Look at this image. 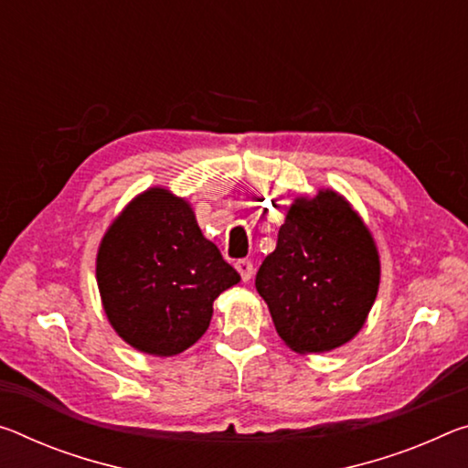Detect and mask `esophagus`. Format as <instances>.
<instances>
[{
    "label": "esophagus",
    "instance_id": "esophagus-1",
    "mask_svg": "<svg viewBox=\"0 0 468 468\" xmlns=\"http://www.w3.org/2000/svg\"><path fill=\"white\" fill-rule=\"evenodd\" d=\"M235 266H237V271H239L243 281H250L251 274H254V264H251V261H248V258H241V261H237Z\"/></svg>",
    "mask_w": 468,
    "mask_h": 468
}]
</instances>
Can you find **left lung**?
<instances>
[{"label": "left lung", "instance_id": "1", "mask_svg": "<svg viewBox=\"0 0 468 468\" xmlns=\"http://www.w3.org/2000/svg\"><path fill=\"white\" fill-rule=\"evenodd\" d=\"M256 289L292 350L329 352L365 324L379 289V254L350 204L318 191L289 207Z\"/></svg>", "mask_w": 468, "mask_h": 468}]
</instances>
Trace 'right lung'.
<instances>
[{
	"mask_svg": "<svg viewBox=\"0 0 468 468\" xmlns=\"http://www.w3.org/2000/svg\"><path fill=\"white\" fill-rule=\"evenodd\" d=\"M241 281L185 199L150 189L103 237L98 285L108 321L141 352L175 356L204 335L212 303Z\"/></svg>",
	"mask_w": 468,
	"mask_h": 468,
	"instance_id": "1",
	"label": "right lung"
}]
</instances>
